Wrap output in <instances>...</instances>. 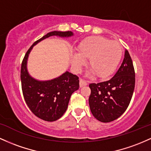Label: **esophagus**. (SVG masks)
<instances>
[{"label": "esophagus", "instance_id": "obj_1", "mask_svg": "<svg viewBox=\"0 0 151 151\" xmlns=\"http://www.w3.org/2000/svg\"><path fill=\"white\" fill-rule=\"evenodd\" d=\"M87 85V81L84 80V79L81 78L79 79V86H80V87H84V86H86Z\"/></svg>", "mask_w": 151, "mask_h": 151}]
</instances>
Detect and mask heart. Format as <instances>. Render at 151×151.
Returning <instances> with one entry per match:
<instances>
[{"instance_id":"heart-1","label":"heart","mask_w":151,"mask_h":151,"mask_svg":"<svg viewBox=\"0 0 151 151\" xmlns=\"http://www.w3.org/2000/svg\"><path fill=\"white\" fill-rule=\"evenodd\" d=\"M78 54L72 55V62L76 69L89 59V67L99 78L111 75L121 60L123 48L119 42L102 36H90L81 41L77 46Z\"/></svg>"}]
</instances>
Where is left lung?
<instances>
[{
	"label": "left lung",
	"mask_w": 151,
	"mask_h": 151,
	"mask_svg": "<svg viewBox=\"0 0 151 151\" xmlns=\"http://www.w3.org/2000/svg\"><path fill=\"white\" fill-rule=\"evenodd\" d=\"M135 83L133 64L125 49L123 62L110 80L91 83L89 105L92 115L102 122H110L120 117L127 110Z\"/></svg>",
	"instance_id": "left-lung-1"
}]
</instances>
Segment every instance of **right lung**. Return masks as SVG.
<instances>
[{
  "label": "right lung",
  "instance_id": "1",
  "mask_svg": "<svg viewBox=\"0 0 151 151\" xmlns=\"http://www.w3.org/2000/svg\"><path fill=\"white\" fill-rule=\"evenodd\" d=\"M72 31H51L33 44L25 54L21 63V80L26 103L36 117L53 122L60 118L67 110L71 95L79 87V77L66 72L54 79L38 81L29 75L26 69L28 57L33 46L51 36L69 37Z\"/></svg>",
  "mask_w": 151,
  "mask_h": 151
}]
</instances>
